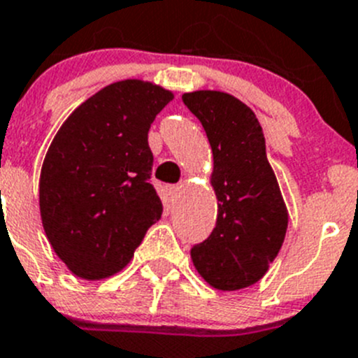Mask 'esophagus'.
Wrapping results in <instances>:
<instances>
[{"label":"esophagus","mask_w":358,"mask_h":358,"mask_svg":"<svg viewBox=\"0 0 358 358\" xmlns=\"http://www.w3.org/2000/svg\"><path fill=\"white\" fill-rule=\"evenodd\" d=\"M182 190V183H176V185H166V194H168L171 199H175L178 196V192Z\"/></svg>","instance_id":"34e87169"}]
</instances>
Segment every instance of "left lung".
<instances>
[{
  "label": "left lung",
  "mask_w": 358,
  "mask_h": 358,
  "mask_svg": "<svg viewBox=\"0 0 358 358\" xmlns=\"http://www.w3.org/2000/svg\"><path fill=\"white\" fill-rule=\"evenodd\" d=\"M182 99L206 131L218 199L213 232L192 246L190 257L215 289H245L266 275L289 225L262 127L245 103L225 92H187Z\"/></svg>",
  "instance_id": "obj_1"
}]
</instances>
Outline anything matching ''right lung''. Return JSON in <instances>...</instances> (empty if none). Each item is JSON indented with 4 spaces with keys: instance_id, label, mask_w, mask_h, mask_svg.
Returning <instances> with one entry per match:
<instances>
[{
    "instance_id": "1",
    "label": "right lung",
    "mask_w": 358,
    "mask_h": 358,
    "mask_svg": "<svg viewBox=\"0 0 358 358\" xmlns=\"http://www.w3.org/2000/svg\"><path fill=\"white\" fill-rule=\"evenodd\" d=\"M173 92L143 80L105 87L66 119L45 155L40 213L69 271L103 280L129 264L162 215L148 129Z\"/></svg>"
}]
</instances>
